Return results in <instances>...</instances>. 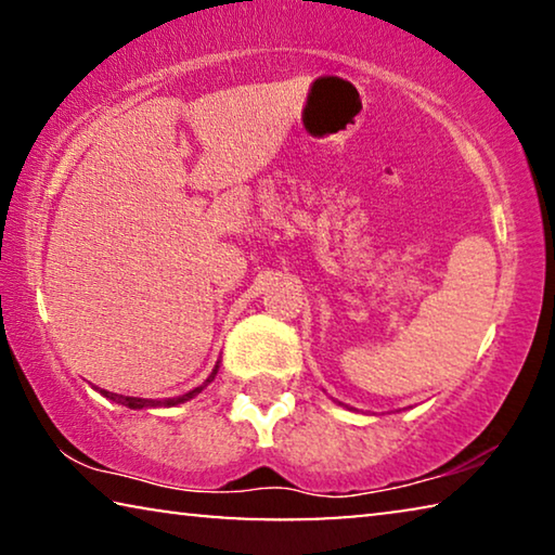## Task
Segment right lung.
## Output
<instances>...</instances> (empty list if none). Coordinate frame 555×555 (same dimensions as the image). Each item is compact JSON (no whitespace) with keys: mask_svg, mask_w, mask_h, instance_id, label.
Segmentation results:
<instances>
[{"mask_svg":"<svg viewBox=\"0 0 555 555\" xmlns=\"http://www.w3.org/2000/svg\"><path fill=\"white\" fill-rule=\"evenodd\" d=\"M219 369V366H217ZM217 369L211 371V376L206 378V382L202 384V386H196L194 391H189V393H184V396H173V399H164V401H154V399H137V396H119V393H109V391H102V396H106V399H112V401H117V403H121V406H127V409H152V406H177V403H184V401H189V399H194L196 393H202L206 386H209L211 382H214V376H217Z\"/></svg>","mask_w":555,"mask_h":555,"instance_id":"right-lung-1","label":"right lung"}]
</instances>
